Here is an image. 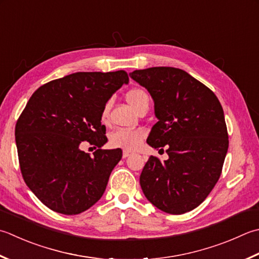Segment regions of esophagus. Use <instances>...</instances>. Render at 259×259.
I'll return each instance as SVG.
<instances>
[{
	"mask_svg": "<svg viewBox=\"0 0 259 259\" xmlns=\"http://www.w3.org/2000/svg\"><path fill=\"white\" fill-rule=\"evenodd\" d=\"M131 155V151H129V150H123L122 151V157L123 158H126V157H129Z\"/></svg>",
	"mask_w": 259,
	"mask_h": 259,
	"instance_id": "1",
	"label": "esophagus"
}]
</instances>
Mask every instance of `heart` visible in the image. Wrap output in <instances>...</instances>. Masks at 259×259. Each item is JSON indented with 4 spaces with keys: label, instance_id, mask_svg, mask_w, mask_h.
<instances>
[{
    "label": "heart",
    "instance_id": "heart-1",
    "mask_svg": "<svg viewBox=\"0 0 259 259\" xmlns=\"http://www.w3.org/2000/svg\"><path fill=\"white\" fill-rule=\"evenodd\" d=\"M126 101L137 111L143 106L149 105V95L143 89H133L126 93ZM110 112V102H106L101 112V119L106 122ZM146 133L145 130L137 129H116L109 137L110 145L114 148H121L124 150H135L143 143Z\"/></svg>",
    "mask_w": 259,
    "mask_h": 259
}]
</instances>
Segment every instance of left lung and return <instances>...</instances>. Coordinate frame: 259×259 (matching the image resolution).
<instances>
[{
    "instance_id": "left-lung-1",
    "label": "left lung",
    "mask_w": 259,
    "mask_h": 259,
    "mask_svg": "<svg viewBox=\"0 0 259 259\" xmlns=\"http://www.w3.org/2000/svg\"><path fill=\"white\" fill-rule=\"evenodd\" d=\"M155 101L158 118L147 144L169 158L150 156L140 175L145 196L159 210L182 214L213 190L229 146L225 114L212 91L185 70L150 67L131 73ZM160 149V150H161Z\"/></svg>"
}]
</instances>
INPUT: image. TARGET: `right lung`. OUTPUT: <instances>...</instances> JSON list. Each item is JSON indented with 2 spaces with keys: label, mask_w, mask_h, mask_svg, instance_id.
I'll list each match as a JSON object with an SVG mask.
<instances>
[{
  "label": "right lung",
  "mask_w": 259,
  "mask_h": 259,
  "mask_svg": "<svg viewBox=\"0 0 259 259\" xmlns=\"http://www.w3.org/2000/svg\"><path fill=\"white\" fill-rule=\"evenodd\" d=\"M128 82L125 70L78 72L44 84L29 99L15 124L20 169L50 210L78 214L103 195L122 150L101 149L108 141L101 112ZM84 141L98 148L93 156L80 150Z\"/></svg>",
  "instance_id": "obj_1"
}]
</instances>
